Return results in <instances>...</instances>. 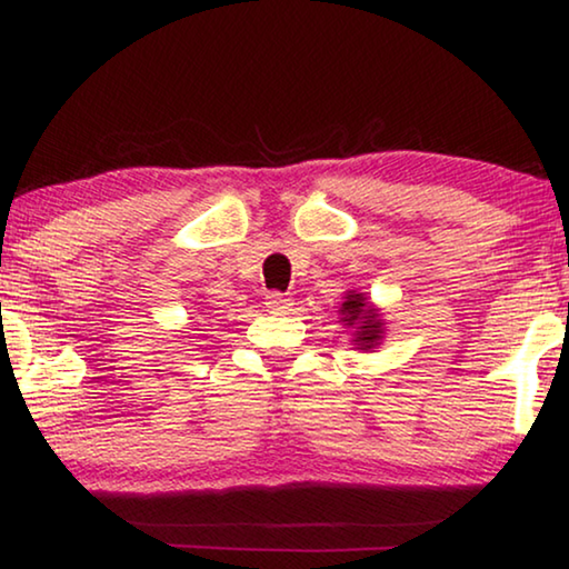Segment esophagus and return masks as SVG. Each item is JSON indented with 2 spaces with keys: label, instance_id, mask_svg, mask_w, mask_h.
Segmentation results:
<instances>
[{
  "label": "esophagus",
  "instance_id": "obj_1",
  "mask_svg": "<svg viewBox=\"0 0 569 569\" xmlns=\"http://www.w3.org/2000/svg\"><path fill=\"white\" fill-rule=\"evenodd\" d=\"M266 308H268V313H286L288 308H291V298L283 293H268Z\"/></svg>",
  "mask_w": 569,
  "mask_h": 569
}]
</instances>
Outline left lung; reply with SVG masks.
Returning <instances> with one entry per match:
<instances>
[{
	"mask_svg": "<svg viewBox=\"0 0 569 569\" xmlns=\"http://www.w3.org/2000/svg\"><path fill=\"white\" fill-rule=\"evenodd\" d=\"M343 326L353 329V343L359 346L361 351H369L373 346H379L383 336V321L379 308H373L366 301L363 293L349 291L346 293V301L339 308Z\"/></svg>",
	"mask_w": 569,
	"mask_h": 569,
	"instance_id": "1",
	"label": "left lung"
}]
</instances>
